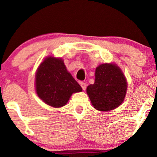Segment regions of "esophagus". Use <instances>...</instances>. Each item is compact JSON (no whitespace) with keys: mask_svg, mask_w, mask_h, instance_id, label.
<instances>
[{"mask_svg":"<svg viewBox=\"0 0 157 157\" xmlns=\"http://www.w3.org/2000/svg\"><path fill=\"white\" fill-rule=\"evenodd\" d=\"M80 86H81V87L83 90H86V83H83V82H80Z\"/></svg>","mask_w":157,"mask_h":157,"instance_id":"esophagus-1","label":"esophagus"}]
</instances>
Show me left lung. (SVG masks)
Listing matches in <instances>:
<instances>
[{
	"label": "left lung",
	"instance_id": "obj_1",
	"mask_svg": "<svg viewBox=\"0 0 157 157\" xmlns=\"http://www.w3.org/2000/svg\"><path fill=\"white\" fill-rule=\"evenodd\" d=\"M127 87L125 77L116 64H102L96 68L95 83L89 85L86 93L95 109L106 112L122 103Z\"/></svg>",
	"mask_w": 157,
	"mask_h": 157
}]
</instances>
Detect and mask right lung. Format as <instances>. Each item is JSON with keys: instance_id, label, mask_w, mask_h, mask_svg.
I'll return each mask as SVG.
<instances>
[{"instance_id": "right-lung-1", "label": "right lung", "mask_w": 157, "mask_h": 157, "mask_svg": "<svg viewBox=\"0 0 157 157\" xmlns=\"http://www.w3.org/2000/svg\"><path fill=\"white\" fill-rule=\"evenodd\" d=\"M36 90L47 105L59 108L67 104L73 93L81 92L82 88L67 71L61 58L48 57L36 71Z\"/></svg>"}]
</instances>
